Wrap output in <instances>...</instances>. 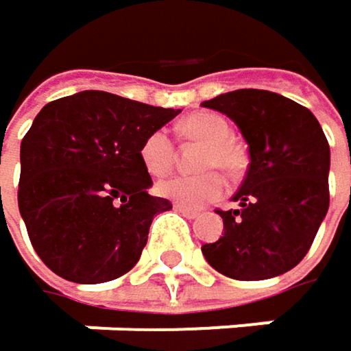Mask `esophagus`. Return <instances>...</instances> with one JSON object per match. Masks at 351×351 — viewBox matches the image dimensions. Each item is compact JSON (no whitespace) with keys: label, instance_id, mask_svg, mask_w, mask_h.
I'll return each instance as SVG.
<instances>
[{"label":"esophagus","instance_id":"esophagus-1","mask_svg":"<svg viewBox=\"0 0 351 351\" xmlns=\"http://www.w3.org/2000/svg\"><path fill=\"white\" fill-rule=\"evenodd\" d=\"M176 213H180V215H184L186 219H197L201 213L199 210H195V208H189V207H182V205H175Z\"/></svg>","mask_w":351,"mask_h":351}]
</instances>
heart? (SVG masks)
I'll list each match as a JSON object with an SVG mask.
<instances>
[{
    "instance_id": "1",
    "label": "heart",
    "mask_w": 351,
    "mask_h": 351,
    "mask_svg": "<svg viewBox=\"0 0 351 351\" xmlns=\"http://www.w3.org/2000/svg\"><path fill=\"white\" fill-rule=\"evenodd\" d=\"M180 130L186 138L205 143L199 154V169H208L199 175L171 176L158 182L156 191L165 199H171L184 207H203L221 199L227 191V180L219 171L235 175L241 169V152L233 144L231 124L215 112H197L182 120ZM141 160L152 176L167 175L175 165V143L162 128L150 132L141 144Z\"/></svg>"
}]
</instances>
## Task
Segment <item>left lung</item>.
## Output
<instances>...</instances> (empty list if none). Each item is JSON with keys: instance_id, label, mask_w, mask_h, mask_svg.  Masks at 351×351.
Segmentation results:
<instances>
[{"instance_id": "obj_1", "label": "left lung", "mask_w": 351, "mask_h": 351, "mask_svg": "<svg viewBox=\"0 0 351 351\" xmlns=\"http://www.w3.org/2000/svg\"><path fill=\"white\" fill-rule=\"evenodd\" d=\"M227 114L247 143L249 169L217 210L225 233L203 245L208 263L227 277L259 281L293 269L307 255L330 207V144L305 106L269 90H235L203 102Z\"/></svg>"}]
</instances>
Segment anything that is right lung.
<instances>
[{
    "mask_svg": "<svg viewBox=\"0 0 351 351\" xmlns=\"http://www.w3.org/2000/svg\"><path fill=\"white\" fill-rule=\"evenodd\" d=\"M178 110L100 90L46 104L21 141L17 205L38 257L74 283L132 269L171 201L150 197L144 138Z\"/></svg>",
    "mask_w": 351,
    "mask_h": 351,
    "instance_id": "1",
    "label": "right lung"
}]
</instances>
